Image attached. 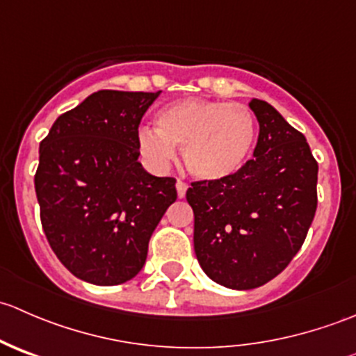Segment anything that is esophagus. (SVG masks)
Here are the masks:
<instances>
[{"label": "esophagus", "instance_id": "obj_1", "mask_svg": "<svg viewBox=\"0 0 356 356\" xmlns=\"http://www.w3.org/2000/svg\"><path fill=\"white\" fill-rule=\"evenodd\" d=\"M175 188H177V196H179V198H184L186 191H188V184H186L184 181H181V179H179L177 184H175Z\"/></svg>", "mask_w": 356, "mask_h": 356}]
</instances>
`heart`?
Instances as JSON below:
<instances>
[{"label":"heart","mask_w":356,"mask_h":356,"mask_svg":"<svg viewBox=\"0 0 356 356\" xmlns=\"http://www.w3.org/2000/svg\"><path fill=\"white\" fill-rule=\"evenodd\" d=\"M156 129L139 131V149L156 167L170 163L182 148L189 174L201 181L234 177L248 161L257 138L251 110L243 103L181 99L156 113Z\"/></svg>","instance_id":"obj_1"}]
</instances>
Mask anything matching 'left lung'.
I'll return each mask as SVG.
<instances>
[{"instance_id":"left-lung-1","label":"left lung","mask_w":356,"mask_h":356,"mask_svg":"<svg viewBox=\"0 0 356 356\" xmlns=\"http://www.w3.org/2000/svg\"><path fill=\"white\" fill-rule=\"evenodd\" d=\"M253 158L234 177L196 181L195 253L204 274L231 289H253L281 274L305 243L317 210L318 163L307 139L264 99Z\"/></svg>"}]
</instances>
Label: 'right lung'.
Here are the masks:
<instances>
[{"mask_svg": "<svg viewBox=\"0 0 356 356\" xmlns=\"http://www.w3.org/2000/svg\"><path fill=\"white\" fill-rule=\"evenodd\" d=\"M156 92H92L55 120L39 146L34 175L41 224L58 260L86 282L134 277L167 208L174 177L138 161L139 124Z\"/></svg>", "mask_w": 356, "mask_h": 356, "instance_id": "right-lung-1", "label": "right lung"}]
</instances>
